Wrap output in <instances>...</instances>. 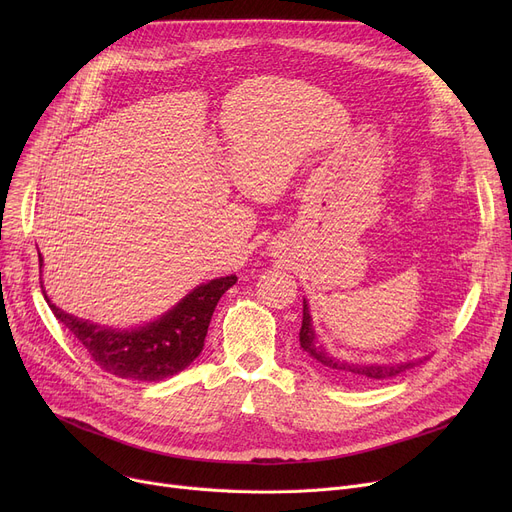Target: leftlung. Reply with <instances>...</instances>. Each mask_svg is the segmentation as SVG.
Returning <instances> with one entry per match:
<instances>
[{
    "instance_id": "left-lung-1",
    "label": "left lung",
    "mask_w": 512,
    "mask_h": 512,
    "mask_svg": "<svg viewBox=\"0 0 512 512\" xmlns=\"http://www.w3.org/2000/svg\"><path fill=\"white\" fill-rule=\"evenodd\" d=\"M299 342H301L303 353L319 369H324L328 375H332V378H336L340 382H348V384L390 380V378H396L398 373L407 371L427 359V357H423V359H415V361L382 363V361H351V359L338 357V355L330 353V348L319 340V336L313 328V317L309 313L307 299H303V326L299 332Z\"/></svg>"
}]
</instances>
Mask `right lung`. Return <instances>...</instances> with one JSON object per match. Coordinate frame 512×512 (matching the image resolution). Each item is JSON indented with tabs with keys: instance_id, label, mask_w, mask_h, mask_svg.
Wrapping results in <instances>:
<instances>
[{
	"instance_id": "1",
	"label": "right lung",
	"mask_w": 512,
	"mask_h": 512,
	"mask_svg": "<svg viewBox=\"0 0 512 512\" xmlns=\"http://www.w3.org/2000/svg\"><path fill=\"white\" fill-rule=\"evenodd\" d=\"M39 263L43 265L41 253ZM234 284L236 276L199 284L164 315L128 330L97 326L89 319L74 317L53 305L45 290L43 294L60 324L83 344L103 371L122 380L159 382L186 369L201 355L215 305Z\"/></svg>"
}]
</instances>
